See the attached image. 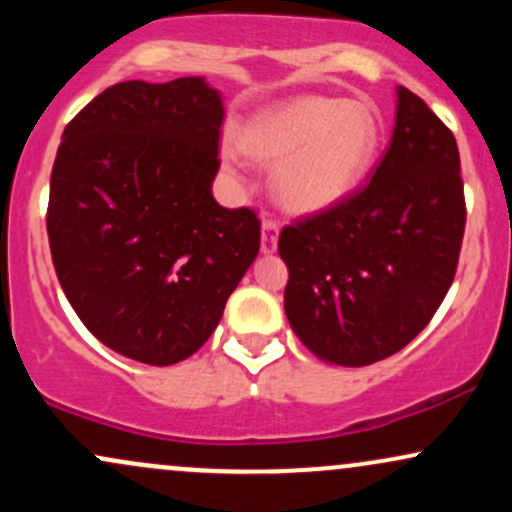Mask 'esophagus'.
<instances>
[{"label": "esophagus", "instance_id": "34e87169", "mask_svg": "<svg viewBox=\"0 0 512 512\" xmlns=\"http://www.w3.org/2000/svg\"><path fill=\"white\" fill-rule=\"evenodd\" d=\"M276 240H279V223L274 219L262 221V252L264 255H272L276 250Z\"/></svg>", "mask_w": 512, "mask_h": 512}]
</instances>
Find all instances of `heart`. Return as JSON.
<instances>
[{
    "label": "heart",
    "mask_w": 512,
    "mask_h": 512,
    "mask_svg": "<svg viewBox=\"0 0 512 512\" xmlns=\"http://www.w3.org/2000/svg\"><path fill=\"white\" fill-rule=\"evenodd\" d=\"M383 122L368 101L286 98L260 110L238 132L245 156L274 168V195L293 214H317L354 195L378 158ZM223 166L238 173L236 154Z\"/></svg>",
    "instance_id": "obj_1"
}]
</instances>
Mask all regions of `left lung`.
Listing matches in <instances>:
<instances>
[{"instance_id": "1", "label": "left lung", "mask_w": 512, "mask_h": 512, "mask_svg": "<svg viewBox=\"0 0 512 512\" xmlns=\"http://www.w3.org/2000/svg\"><path fill=\"white\" fill-rule=\"evenodd\" d=\"M464 221L455 137L399 86L390 146L368 185L281 231L284 310L296 337L334 366L397 354L443 303Z\"/></svg>"}]
</instances>
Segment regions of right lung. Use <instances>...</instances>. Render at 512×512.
Masks as SVG:
<instances>
[{
	"label": "right lung",
	"mask_w": 512,
	"mask_h": 512,
	"mask_svg": "<svg viewBox=\"0 0 512 512\" xmlns=\"http://www.w3.org/2000/svg\"><path fill=\"white\" fill-rule=\"evenodd\" d=\"M221 93L202 76L122 81L64 127L48 238L88 332L149 366L185 361L260 252V219L211 195Z\"/></svg>",
	"instance_id": "add662e5"
}]
</instances>
